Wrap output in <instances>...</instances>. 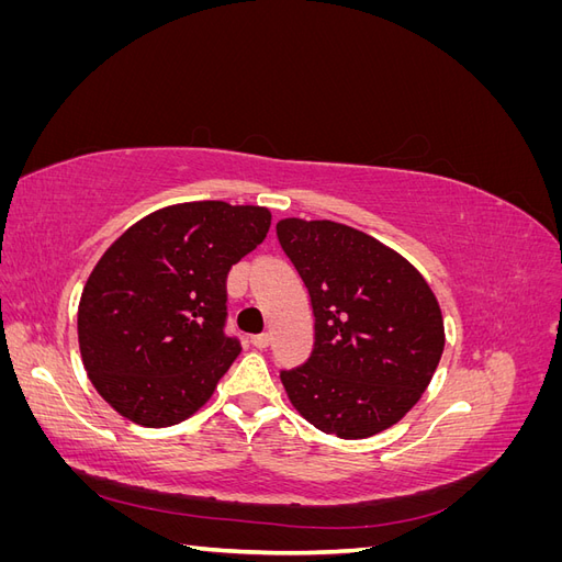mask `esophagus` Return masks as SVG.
Listing matches in <instances>:
<instances>
[{
	"label": "esophagus",
	"instance_id": "esophagus-1",
	"mask_svg": "<svg viewBox=\"0 0 562 562\" xmlns=\"http://www.w3.org/2000/svg\"><path fill=\"white\" fill-rule=\"evenodd\" d=\"M269 342H271V335H267V333H262V335H252V337H250V345H252V347H258V349H267V347H269Z\"/></svg>",
	"mask_w": 562,
	"mask_h": 562
}]
</instances>
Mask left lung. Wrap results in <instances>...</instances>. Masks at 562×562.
I'll list each match as a JSON object with an SVG mask.
<instances>
[{
	"instance_id": "8db88e82",
	"label": "left lung",
	"mask_w": 562,
	"mask_h": 562,
	"mask_svg": "<svg viewBox=\"0 0 562 562\" xmlns=\"http://www.w3.org/2000/svg\"><path fill=\"white\" fill-rule=\"evenodd\" d=\"M283 252L307 285L314 351L281 370L295 411L323 434L375 436L411 413L446 347L429 283L403 255L333 220H279Z\"/></svg>"
}]
</instances>
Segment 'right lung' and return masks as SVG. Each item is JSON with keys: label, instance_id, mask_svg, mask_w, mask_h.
Segmentation results:
<instances>
[{"label": "right lung", "instance_id": "right-lung-1", "mask_svg": "<svg viewBox=\"0 0 562 562\" xmlns=\"http://www.w3.org/2000/svg\"><path fill=\"white\" fill-rule=\"evenodd\" d=\"M271 225L262 206L190 201L145 215L103 252L77 312L95 391L143 427L206 403L241 345L225 335L227 274Z\"/></svg>", "mask_w": 562, "mask_h": 562}]
</instances>
